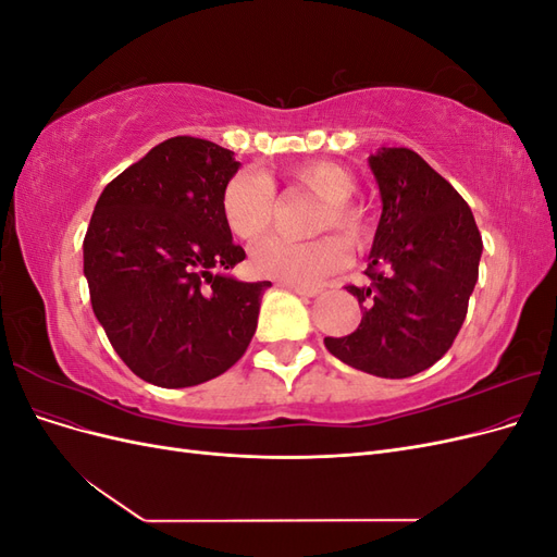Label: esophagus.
I'll use <instances>...</instances> for the list:
<instances>
[{"label": "esophagus", "mask_w": 557, "mask_h": 557, "mask_svg": "<svg viewBox=\"0 0 557 557\" xmlns=\"http://www.w3.org/2000/svg\"><path fill=\"white\" fill-rule=\"evenodd\" d=\"M283 288H288L290 293H295V295H301V297H315L320 290H315V288H299V285H288V283H283Z\"/></svg>", "instance_id": "34e87169"}]
</instances>
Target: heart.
<instances>
[{"mask_svg":"<svg viewBox=\"0 0 557 557\" xmlns=\"http://www.w3.org/2000/svg\"><path fill=\"white\" fill-rule=\"evenodd\" d=\"M283 178L293 188H301L320 199L309 223L311 234L336 230L348 246H358L367 237V213L350 199L358 181L346 166L325 160L301 162L288 166ZM221 213L234 237L242 242L260 239L274 223V185L258 172L234 174L221 193ZM341 240L334 234L311 242L272 237L250 250L248 262L256 276L309 288L346 267L348 248Z\"/></svg>","mask_w":557,"mask_h":557,"instance_id":"1","label":"heart"}]
</instances>
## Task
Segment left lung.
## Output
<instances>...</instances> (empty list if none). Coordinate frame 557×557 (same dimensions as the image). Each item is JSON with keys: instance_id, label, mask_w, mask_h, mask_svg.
Listing matches in <instances>:
<instances>
[{"instance_id": "left-lung-1", "label": "left lung", "mask_w": 557, "mask_h": 557, "mask_svg": "<svg viewBox=\"0 0 557 557\" xmlns=\"http://www.w3.org/2000/svg\"><path fill=\"white\" fill-rule=\"evenodd\" d=\"M383 201L356 332L325 336L334 358L383 379L432 367L458 336L479 278L483 242L453 185L409 148L369 156Z\"/></svg>"}]
</instances>
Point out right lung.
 Segmentation results:
<instances>
[{"instance_id": "1", "label": "right lung", "mask_w": 557, "mask_h": 557, "mask_svg": "<svg viewBox=\"0 0 557 557\" xmlns=\"http://www.w3.org/2000/svg\"><path fill=\"white\" fill-rule=\"evenodd\" d=\"M239 162L223 146L174 137L115 176L83 239L92 311L139 379L190 387L237 362L258 327L269 281L225 274L232 242L221 193Z\"/></svg>"}]
</instances>
